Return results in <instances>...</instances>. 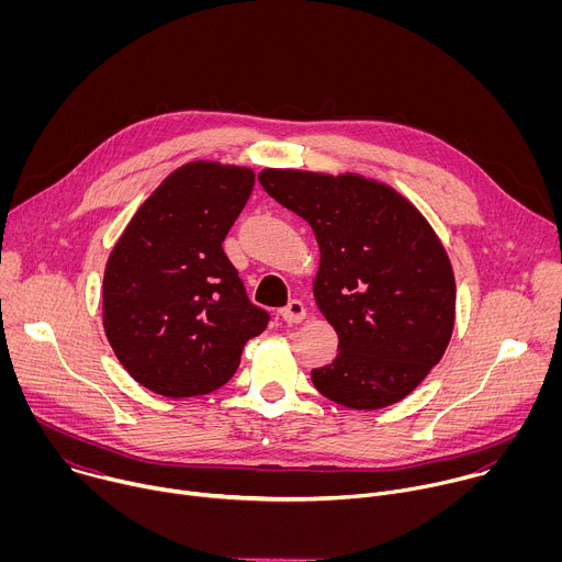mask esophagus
Segmentation results:
<instances>
[{"label": "esophagus", "instance_id": "1", "mask_svg": "<svg viewBox=\"0 0 562 562\" xmlns=\"http://www.w3.org/2000/svg\"><path fill=\"white\" fill-rule=\"evenodd\" d=\"M306 315V308L300 300H291L284 308H280V317L284 319V323L293 325V323H300V319H304Z\"/></svg>", "mask_w": 562, "mask_h": 562}]
</instances>
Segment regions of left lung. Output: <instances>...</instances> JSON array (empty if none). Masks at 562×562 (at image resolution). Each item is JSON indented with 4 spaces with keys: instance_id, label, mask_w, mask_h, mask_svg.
<instances>
[{
    "instance_id": "left-lung-1",
    "label": "left lung",
    "mask_w": 562,
    "mask_h": 562,
    "mask_svg": "<svg viewBox=\"0 0 562 562\" xmlns=\"http://www.w3.org/2000/svg\"><path fill=\"white\" fill-rule=\"evenodd\" d=\"M262 189L306 220L319 247L317 308L338 356L311 371L315 389L349 409L409 395L449 345L456 280L434 228L391 187L360 176L267 169Z\"/></svg>"
}]
</instances>
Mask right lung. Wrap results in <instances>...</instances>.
Instances as JSON below:
<instances>
[{
	"label": "right lung",
	"instance_id": "obj_1",
	"mask_svg": "<svg viewBox=\"0 0 562 562\" xmlns=\"http://www.w3.org/2000/svg\"><path fill=\"white\" fill-rule=\"evenodd\" d=\"M251 169L191 162L137 209L104 271V331L146 389L191 397L222 386L271 315L256 306L222 243Z\"/></svg>",
	"mask_w": 562,
	"mask_h": 562
}]
</instances>
